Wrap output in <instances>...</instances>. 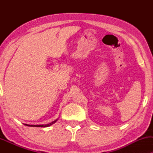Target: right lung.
Instances as JSON below:
<instances>
[{
	"label": "right lung",
	"instance_id": "1",
	"mask_svg": "<svg viewBox=\"0 0 153 153\" xmlns=\"http://www.w3.org/2000/svg\"><path fill=\"white\" fill-rule=\"evenodd\" d=\"M58 120V119H56L53 122H51V123H49V124H47V125H27V124H24L25 125H26V126H29V127H49V126H51V125H53L55 123L56 121Z\"/></svg>",
	"mask_w": 153,
	"mask_h": 153
}]
</instances>
